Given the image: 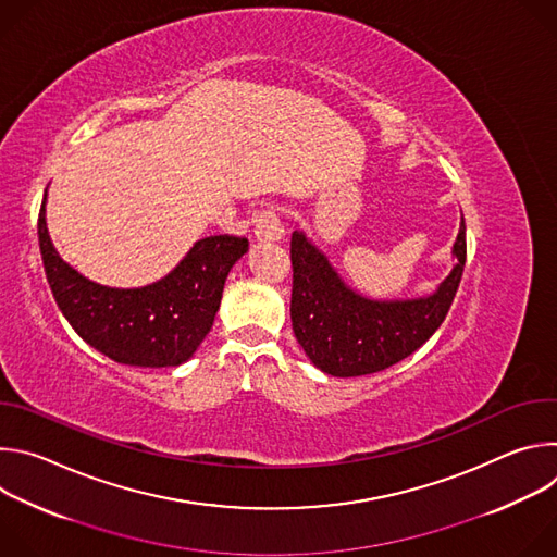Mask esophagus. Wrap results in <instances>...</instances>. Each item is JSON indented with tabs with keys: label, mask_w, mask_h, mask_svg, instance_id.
<instances>
[{
	"label": "esophagus",
	"mask_w": 557,
	"mask_h": 557,
	"mask_svg": "<svg viewBox=\"0 0 557 557\" xmlns=\"http://www.w3.org/2000/svg\"><path fill=\"white\" fill-rule=\"evenodd\" d=\"M253 231L258 235V240H264V243L282 240L284 224L280 220L277 209L275 207H267V209L258 211L256 218H253Z\"/></svg>",
	"instance_id": "esophagus-1"
}]
</instances>
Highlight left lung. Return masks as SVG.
<instances>
[{"mask_svg": "<svg viewBox=\"0 0 557 557\" xmlns=\"http://www.w3.org/2000/svg\"><path fill=\"white\" fill-rule=\"evenodd\" d=\"M456 267L434 295L406 301H374L350 290L324 253L293 231L290 262L293 333L308 359L333 376L385 370L419 350L443 324L456 297L465 260V220L454 243Z\"/></svg>", "mask_w": 557, "mask_h": 557, "instance_id": "1", "label": "left lung"}]
</instances>
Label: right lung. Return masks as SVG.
<instances>
[{
	"label": "right lung",
	"mask_w": 557,
	"mask_h": 557,
	"mask_svg": "<svg viewBox=\"0 0 557 557\" xmlns=\"http://www.w3.org/2000/svg\"><path fill=\"white\" fill-rule=\"evenodd\" d=\"M37 233L50 290L74 333L116 363L138 368L181 366L196 352L213 326L231 267L249 249L243 235H209L161 282L119 290L59 258L46 228V194Z\"/></svg>",
	"instance_id": "obj_1"
}]
</instances>
